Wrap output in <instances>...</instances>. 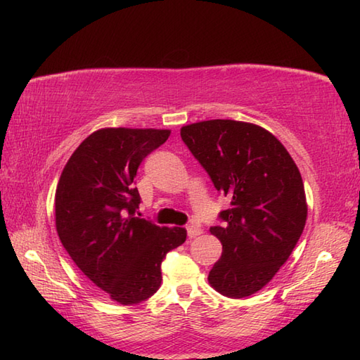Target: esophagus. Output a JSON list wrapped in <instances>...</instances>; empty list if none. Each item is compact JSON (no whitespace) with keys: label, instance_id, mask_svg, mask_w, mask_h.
Segmentation results:
<instances>
[{"label":"esophagus","instance_id":"esophagus-1","mask_svg":"<svg viewBox=\"0 0 360 360\" xmlns=\"http://www.w3.org/2000/svg\"><path fill=\"white\" fill-rule=\"evenodd\" d=\"M201 233H202V229H201V227H198V226H195V224L187 226V235H188V238H195V236L201 235Z\"/></svg>","mask_w":360,"mask_h":360}]
</instances>
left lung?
I'll return each mask as SVG.
<instances>
[{
	"mask_svg": "<svg viewBox=\"0 0 360 360\" xmlns=\"http://www.w3.org/2000/svg\"><path fill=\"white\" fill-rule=\"evenodd\" d=\"M181 137L231 198L210 227L223 244L209 283L219 294L243 298L269 283L292 254L307 224L302 174L288 150L263 127L240 120H202L181 128Z\"/></svg>",
	"mask_w": 360,
	"mask_h": 360,
	"instance_id": "1",
	"label": "left lung"
}]
</instances>
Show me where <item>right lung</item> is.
Segmentation results:
<instances>
[{
    "mask_svg": "<svg viewBox=\"0 0 360 360\" xmlns=\"http://www.w3.org/2000/svg\"><path fill=\"white\" fill-rule=\"evenodd\" d=\"M170 129L102 128L68 160L56 190V227L79 269L120 304L156 292L167 252L187 238L184 227H159L134 217L141 196L134 178L143 158Z\"/></svg>",
    "mask_w": 360,
    "mask_h": 360,
    "instance_id": "add662e5",
    "label": "right lung"
}]
</instances>
